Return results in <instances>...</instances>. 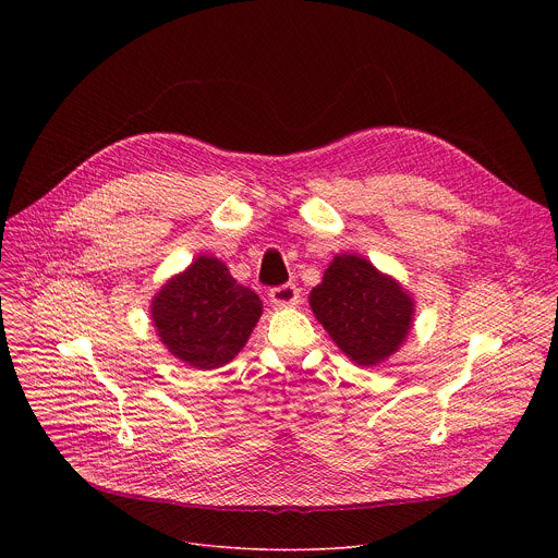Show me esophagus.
I'll list each match as a JSON object with an SVG mask.
<instances>
[{"mask_svg":"<svg viewBox=\"0 0 558 558\" xmlns=\"http://www.w3.org/2000/svg\"><path fill=\"white\" fill-rule=\"evenodd\" d=\"M300 300V289L295 284H280L269 291V302L274 306H293Z\"/></svg>","mask_w":558,"mask_h":558,"instance_id":"1","label":"esophagus"}]
</instances>
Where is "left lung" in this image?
<instances>
[{
	"instance_id": "1",
	"label": "left lung",
	"mask_w": 558,
	"mask_h": 558,
	"mask_svg": "<svg viewBox=\"0 0 558 558\" xmlns=\"http://www.w3.org/2000/svg\"><path fill=\"white\" fill-rule=\"evenodd\" d=\"M308 304L338 349L360 366L388 360L413 329V295L357 254L331 260Z\"/></svg>"
}]
</instances>
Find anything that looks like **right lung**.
Wrapping results in <instances>:
<instances>
[{
    "label": "right lung",
    "mask_w": 558,
    "mask_h": 558,
    "mask_svg": "<svg viewBox=\"0 0 558 558\" xmlns=\"http://www.w3.org/2000/svg\"><path fill=\"white\" fill-rule=\"evenodd\" d=\"M149 313L156 336L177 360L209 371L243 351L263 315V300L238 284L222 260L198 256L158 289Z\"/></svg>",
    "instance_id": "right-lung-1"
}]
</instances>
